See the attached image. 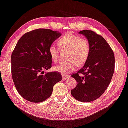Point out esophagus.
I'll list each match as a JSON object with an SVG mask.
<instances>
[{"instance_id":"obj_1","label":"esophagus","mask_w":128,"mask_h":128,"mask_svg":"<svg viewBox=\"0 0 128 128\" xmlns=\"http://www.w3.org/2000/svg\"><path fill=\"white\" fill-rule=\"evenodd\" d=\"M68 76H67V75H62V80H66L67 78H68Z\"/></svg>"}]
</instances>
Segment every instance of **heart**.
Masks as SVG:
<instances>
[{"label":"heart","mask_w":128,"mask_h":128,"mask_svg":"<svg viewBox=\"0 0 128 128\" xmlns=\"http://www.w3.org/2000/svg\"><path fill=\"white\" fill-rule=\"evenodd\" d=\"M58 44L60 49L68 50V58L69 60L55 66L54 70L66 75L73 72L77 66L82 65L87 61L90 53L88 40L73 33H67L60 37ZM49 54L52 60L57 62L59 60V48L55 45L49 46Z\"/></svg>","instance_id":"heart-1"}]
</instances>
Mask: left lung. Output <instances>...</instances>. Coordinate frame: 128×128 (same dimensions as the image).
Segmentation results:
<instances>
[{
    "mask_svg": "<svg viewBox=\"0 0 128 128\" xmlns=\"http://www.w3.org/2000/svg\"><path fill=\"white\" fill-rule=\"evenodd\" d=\"M79 33L88 40L90 53L83 68L72 75L77 84L71 94L78 101L90 102L101 96L110 84L114 70V56L102 36L91 30Z\"/></svg>",
    "mask_w": 128,
    "mask_h": 128,
    "instance_id": "1",
    "label": "left lung"
}]
</instances>
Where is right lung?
<instances>
[{
  "label": "right lung",
  "mask_w": 128,
  "mask_h": 128,
  "mask_svg": "<svg viewBox=\"0 0 128 128\" xmlns=\"http://www.w3.org/2000/svg\"><path fill=\"white\" fill-rule=\"evenodd\" d=\"M60 35L51 29H35L22 35L12 52V79L18 94L28 101H45L52 95L54 85L62 80L59 72L44 74L52 68L49 46Z\"/></svg>",
  "instance_id": "add662e5"
}]
</instances>
